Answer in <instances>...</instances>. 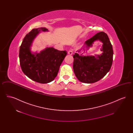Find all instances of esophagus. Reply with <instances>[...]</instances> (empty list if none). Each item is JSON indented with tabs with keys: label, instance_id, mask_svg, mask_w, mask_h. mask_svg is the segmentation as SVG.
<instances>
[{
	"label": "esophagus",
	"instance_id": "obj_1",
	"mask_svg": "<svg viewBox=\"0 0 133 133\" xmlns=\"http://www.w3.org/2000/svg\"><path fill=\"white\" fill-rule=\"evenodd\" d=\"M68 54L70 55H72L73 54V51L72 50H70L68 51Z\"/></svg>",
	"mask_w": 133,
	"mask_h": 133
}]
</instances>
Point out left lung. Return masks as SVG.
Wrapping results in <instances>:
<instances>
[{
  "label": "left lung",
  "instance_id": "1",
  "mask_svg": "<svg viewBox=\"0 0 133 133\" xmlns=\"http://www.w3.org/2000/svg\"><path fill=\"white\" fill-rule=\"evenodd\" d=\"M99 40L103 43L100 56H82L75 53L73 70L77 79L83 83H93L101 79L109 70L113 62V50L107 34L100 32L85 42L86 47L92 46L96 40ZM80 50L79 51V52Z\"/></svg>",
  "mask_w": 133,
  "mask_h": 133
}]
</instances>
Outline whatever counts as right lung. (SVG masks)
Listing matches in <instances>:
<instances>
[{"label": "right lung", "instance_id": "add662e5", "mask_svg": "<svg viewBox=\"0 0 133 133\" xmlns=\"http://www.w3.org/2000/svg\"><path fill=\"white\" fill-rule=\"evenodd\" d=\"M48 31L44 27L33 29L26 35L19 49L20 65L23 72L37 82L45 84L57 76L60 66L67 53L53 47L47 48L40 53L32 54L30 47L40 32Z\"/></svg>", "mask_w": 133, "mask_h": 133}]
</instances>
